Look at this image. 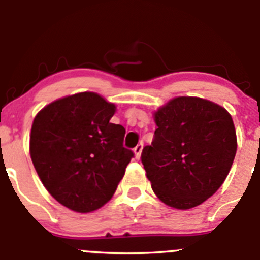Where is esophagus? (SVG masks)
I'll return each instance as SVG.
<instances>
[{
  "instance_id": "34e87169",
  "label": "esophagus",
  "mask_w": 260,
  "mask_h": 260,
  "mask_svg": "<svg viewBox=\"0 0 260 260\" xmlns=\"http://www.w3.org/2000/svg\"><path fill=\"white\" fill-rule=\"evenodd\" d=\"M142 148H143V143H138L137 146H136L135 148H133V151H135V155H136V158H140L141 156V152H142Z\"/></svg>"
}]
</instances>
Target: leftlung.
Segmentation results:
<instances>
[{
    "label": "left lung",
    "instance_id": "obj_1",
    "mask_svg": "<svg viewBox=\"0 0 260 260\" xmlns=\"http://www.w3.org/2000/svg\"><path fill=\"white\" fill-rule=\"evenodd\" d=\"M157 125L141 161L155 194L178 210L200 206L222 185L236 153V132L225 108L179 96L155 113Z\"/></svg>",
    "mask_w": 260,
    "mask_h": 260
}]
</instances>
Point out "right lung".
<instances>
[{
  "label": "right lung",
  "mask_w": 260,
  "mask_h": 260,
  "mask_svg": "<svg viewBox=\"0 0 260 260\" xmlns=\"http://www.w3.org/2000/svg\"><path fill=\"white\" fill-rule=\"evenodd\" d=\"M115 105L95 92L55 100L34 118L30 156L54 200L80 213L113 197L135 153L123 146L125 129L110 123Z\"/></svg>",
  "instance_id": "obj_1"
}]
</instances>
